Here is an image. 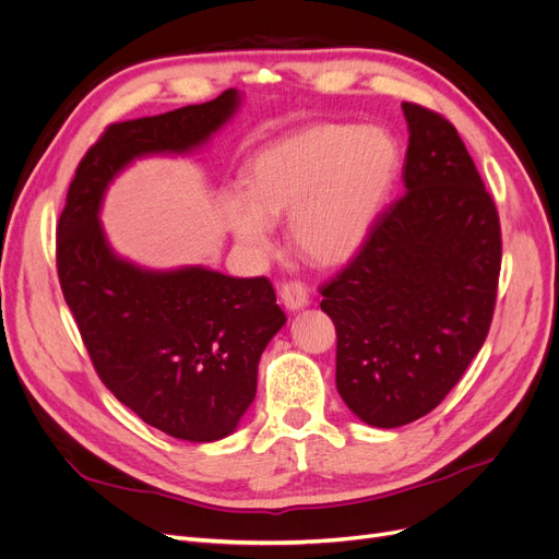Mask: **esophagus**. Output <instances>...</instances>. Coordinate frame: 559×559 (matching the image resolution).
Instances as JSON below:
<instances>
[{"instance_id":"esophagus-1","label":"esophagus","mask_w":559,"mask_h":559,"mask_svg":"<svg viewBox=\"0 0 559 559\" xmlns=\"http://www.w3.org/2000/svg\"><path fill=\"white\" fill-rule=\"evenodd\" d=\"M280 296H282V302L289 310H300V308H306L308 302H310V294H308V286L302 284V282H298V280H289V282H284L282 284V289H280Z\"/></svg>"}]
</instances>
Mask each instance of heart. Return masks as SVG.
<instances>
[{"instance_id": "obj_1", "label": "heart", "mask_w": 559, "mask_h": 559, "mask_svg": "<svg viewBox=\"0 0 559 559\" xmlns=\"http://www.w3.org/2000/svg\"><path fill=\"white\" fill-rule=\"evenodd\" d=\"M396 170V144L380 128L324 123L259 151L245 191L222 214L238 242L270 251V224L289 216V240L314 265H337L361 247Z\"/></svg>"}]
</instances>
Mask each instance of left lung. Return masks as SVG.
Masks as SVG:
<instances>
[{
    "label": "left lung",
    "instance_id": "obj_1",
    "mask_svg": "<svg viewBox=\"0 0 559 559\" xmlns=\"http://www.w3.org/2000/svg\"><path fill=\"white\" fill-rule=\"evenodd\" d=\"M405 193L382 210L349 263L321 284L335 324V384L366 425L425 417L462 380L492 324L501 226L460 132L403 103Z\"/></svg>",
    "mask_w": 559,
    "mask_h": 559
}]
</instances>
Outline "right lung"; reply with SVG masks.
Here are the masks:
<instances>
[{
  "mask_svg": "<svg viewBox=\"0 0 559 559\" xmlns=\"http://www.w3.org/2000/svg\"><path fill=\"white\" fill-rule=\"evenodd\" d=\"M238 107L233 88L202 105L111 123L81 158L58 218V280L109 392L146 425L181 441L228 436L257 396L265 345L286 321L267 277L205 267L148 273L116 259L99 200L132 158L189 151Z\"/></svg>",
  "mask_w": 559,
  "mask_h": 559,
  "instance_id": "add662e5",
  "label": "right lung"
}]
</instances>
